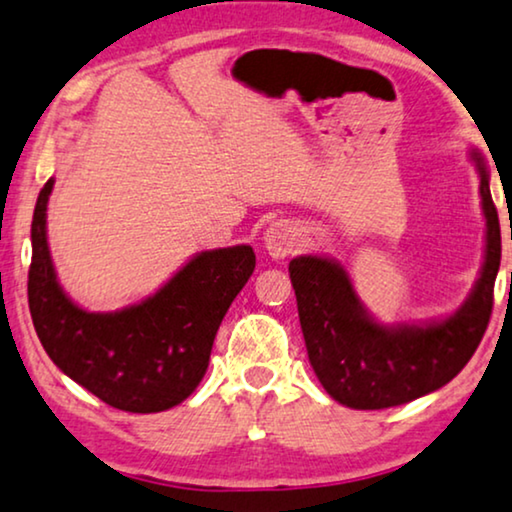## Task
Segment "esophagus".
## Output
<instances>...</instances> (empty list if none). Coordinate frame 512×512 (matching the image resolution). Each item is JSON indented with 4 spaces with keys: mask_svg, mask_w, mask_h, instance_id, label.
I'll return each instance as SVG.
<instances>
[{
    "mask_svg": "<svg viewBox=\"0 0 512 512\" xmlns=\"http://www.w3.org/2000/svg\"><path fill=\"white\" fill-rule=\"evenodd\" d=\"M297 241V227L290 222H274L267 231H264V248L269 250V255L274 257V260L288 257L290 252L297 248Z\"/></svg>",
    "mask_w": 512,
    "mask_h": 512,
    "instance_id": "34e87169",
    "label": "esophagus"
}]
</instances>
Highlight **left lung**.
Instances as JSON below:
<instances>
[{
	"label": "left lung",
	"instance_id": "left-lung-1",
	"mask_svg": "<svg viewBox=\"0 0 512 512\" xmlns=\"http://www.w3.org/2000/svg\"><path fill=\"white\" fill-rule=\"evenodd\" d=\"M480 175L487 220L485 262L466 302L445 320L377 323L360 302L342 264L302 255L290 262L306 353L327 393L353 410H384L438 391L459 374L485 335L501 264L499 213L489 192V170L470 152Z\"/></svg>",
	"mask_w": 512,
	"mask_h": 512
}]
</instances>
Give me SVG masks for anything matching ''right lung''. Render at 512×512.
I'll return each mask as SVG.
<instances>
[{
    "mask_svg": "<svg viewBox=\"0 0 512 512\" xmlns=\"http://www.w3.org/2000/svg\"><path fill=\"white\" fill-rule=\"evenodd\" d=\"M53 177L32 217L27 302L34 330L67 377L124 412L149 414L180 405L208 370L224 313L255 271L250 245L206 250L170 281L112 313L81 309L60 288L46 241Z\"/></svg>",
    "mask_w": 512,
    "mask_h": 512,
    "instance_id": "add662e5",
    "label": "right lung"
}]
</instances>
